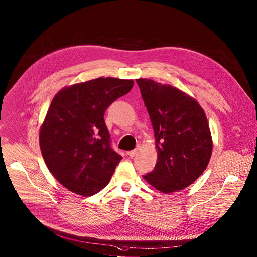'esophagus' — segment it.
I'll return each mask as SVG.
<instances>
[{
  "label": "esophagus",
  "instance_id": "34e87169",
  "mask_svg": "<svg viewBox=\"0 0 257 257\" xmlns=\"http://www.w3.org/2000/svg\"><path fill=\"white\" fill-rule=\"evenodd\" d=\"M140 148H141V146H140V145H137V147H136L134 150H131V152H128L127 155H128L131 158H134L136 155H137V154L139 153Z\"/></svg>",
  "mask_w": 257,
  "mask_h": 257
}]
</instances>
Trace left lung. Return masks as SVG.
Segmentation results:
<instances>
[{"instance_id": "1", "label": "left lung", "mask_w": 257, "mask_h": 257, "mask_svg": "<svg viewBox=\"0 0 257 257\" xmlns=\"http://www.w3.org/2000/svg\"><path fill=\"white\" fill-rule=\"evenodd\" d=\"M152 121L158 162L144 175L146 182L163 193L192 185L206 169L213 139L206 115L198 101L171 85L137 79Z\"/></svg>"}]
</instances>
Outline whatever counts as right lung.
Returning <instances> with one entry per match:
<instances>
[{"mask_svg":"<svg viewBox=\"0 0 257 257\" xmlns=\"http://www.w3.org/2000/svg\"><path fill=\"white\" fill-rule=\"evenodd\" d=\"M133 86V80L98 78L64 87L54 96L39 145L50 172L70 192L91 196L109 184L122 157L111 147L103 115Z\"/></svg>","mask_w":257,"mask_h":257,"instance_id":"1","label":"right lung"}]
</instances>
